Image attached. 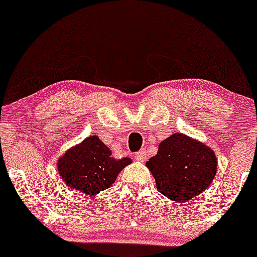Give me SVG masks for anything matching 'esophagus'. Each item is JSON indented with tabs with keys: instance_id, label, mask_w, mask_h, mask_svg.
Returning a JSON list of instances; mask_svg holds the SVG:
<instances>
[{
	"instance_id": "1",
	"label": "esophagus",
	"mask_w": 257,
	"mask_h": 257,
	"mask_svg": "<svg viewBox=\"0 0 257 257\" xmlns=\"http://www.w3.org/2000/svg\"><path fill=\"white\" fill-rule=\"evenodd\" d=\"M135 160L139 161V162H144L146 160V151L145 150H140L139 152L135 154Z\"/></svg>"
}]
</instances>
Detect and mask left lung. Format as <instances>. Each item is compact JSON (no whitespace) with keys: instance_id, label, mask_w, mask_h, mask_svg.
Listing matches in <instances>:
<instances>
[{"instance_id":"1","label":"left lung","mask_w":257,"mask_h":257,"mask_svg":"<svg viewBox=\"0 0 257 257\" xmlns=\"http://www.w3.org/2000/svg\"><path fill=\"white\" fill-rule=\"evenodd\" d=\"M162 195L184 202L204 193L217 172L216 155L205 144L174 133L160 143L159 151L146 162Z\"/></svg>"}]
</instances>
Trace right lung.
I'll list each match as a JSON object with an SVG mask.
<instances>
[{"label": "right lung", "mask_w": 257, "mask_h": 257, "mask_svg": "<svg viewBox=\"0 0 257 257\" xmlns=\"http://www.w3.org/2000/svg\"><path fill=\"white\" fill-rule=\"evenodd\" d=\"M111 155L98 137L91 135L58 160V172L69 188L96 195L111 187L118 173L132 163L129 157L114 160Z\"/></svg>", "instance_id": "obj_1"}]
</instances>
